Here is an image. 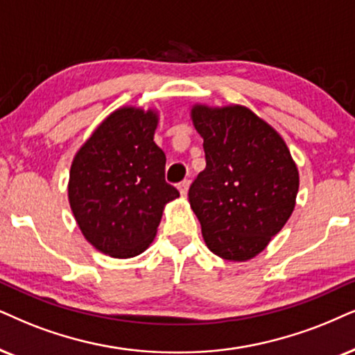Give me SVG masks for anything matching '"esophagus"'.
<instances>
[{"instance_id": "34e87169", "label": "esophagus", "mask_w": 355, "mask_h": 355, "mask_svg": "<svg viewBox=\"0 0 355 355\" xmlns=\"http://www.w3.org/2000/svg\"><path fill=\"white\" fill-rule=\"evenodd\" d=\"M188 188H190V180H183L178 183V191H180L182 196H187Z\"/></svg>"}]
</instances>
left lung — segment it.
Instances as JSON below:
<instances>
[{
    "label": "left lung",
    "instance_id": "obj_1",
    "mask_svg": "<svg viewBox=\"0 0 355 355\" xmlns=\"http://www.w3.org/2000/svg\"><path fill=\"white\" fill-rule=\"evenodd\" d=\"M206 168L188 191L208 249L244 262L288 221L300 177L285 141L249 107H191Z\"/></svg>",
    "mask_w": 355,
    "mask_h": 355
}]
</instances>
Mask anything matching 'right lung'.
Wrapping results in <instances>:
<instances>
[{
  "mask_svg": "<svg viewBox=\"0 0 355 355\" xmlns=\"http://www.w3.org/2000/svg\"><path fill=\"white\" fill-rule=\"evenodd\" d=\"M157 123L155 111L119 107L71 162L70 208L85 239L111 257L144 252L164 206L180 196L165 182V154L154 142Z\"/></svg>",
  "mask_w": 355,
  "mask_h": 355,
  "instance_id": "add662e5",
  "label": "right lung"
}]
</instances>
